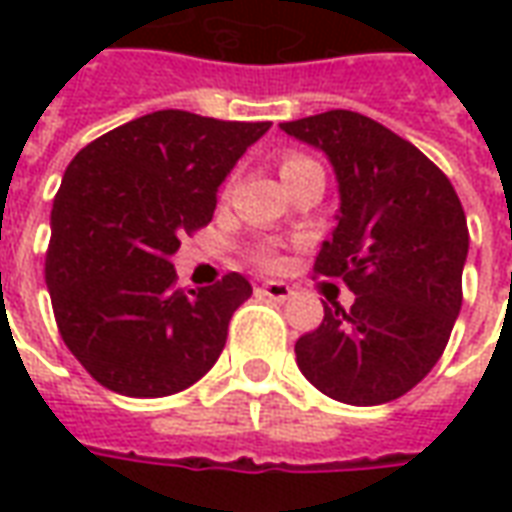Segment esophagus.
<instances>
[{
  "label": "esophagus",
  "mask_w": 512,
  "mask_h": 512,
  "mask_svg": "<svg viewBox=\"0 0 512 512\" xmlns=\"http://www.w3.org/2000/svg\"><path fill=\"white\" fill-rule=\"evenodd\" d=\"M257 293L260 296H266V299H274V301H285L290 299V285H285V282H266V285H260L257 288Z\"/></svg>",
  "instance_id": "obj_1"
}]
</instances>
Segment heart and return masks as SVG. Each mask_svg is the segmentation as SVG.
<instances>
[{
    "mask_svg": "<svg viewBox=\"0 0 512 512\" xmlns=\"http://www.w3.org/2000/svg\"><path fill=\"white\" fill-rule=\"evenodd\" d=\"M307 164H315V161H312V158H307V156H299V153H288V156L282 158V178H285V175H290V172H296V169H301V167H307ZM260 263H263V266H268V268H274L277 266V257L274 255H260Z\"/></svg>",
    "mask_w": 512,
    "mask_h": 512,
    "instance_id": "1",
    "label": "heart"
}]
</instances>
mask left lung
Listing matches in <instances>:
<instances>
[{
	"label": "left lung",
	"instance_id": "8db88e82",
	"mask_svg": "<svg viewBox=\"0 0 512 512\" xmlns=\"http://www.w3.org/2000/svg\"><path fill=\"white\" fill-rule=\"evenodd\" d=\"M323 150L340 213L315 274L354 290L351 310L323 307L296 343L304 378L351 406H381L428 376L461 312L469 227L447 175L389 128L348 109L279 123Z\"/></svg>",
	"mask_w": 512,
	"mask_h": 512
}]
</instances>
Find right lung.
I'll list each match as a JSON object with an SVG mask.
<instances>
[{
	"label": "right lung",
	"mask_w": 512,
	"mask_h": 512,
	"mask_svg": "<svg viewBox=\"0 0 512 512\" xmlns=\"http://www.w3.org/2000/svg\"><path fill=\"white\" fill-rule=\"evenodd\" d=\"M271 123L161 109L73 158L51 208L46 285L62 340L90 376L128 397L197 384L222 354L241 274L183 293L172 255L213 219L216 191Z\"/></svg>",
	"instance_id": "1"
}]
</instances>
